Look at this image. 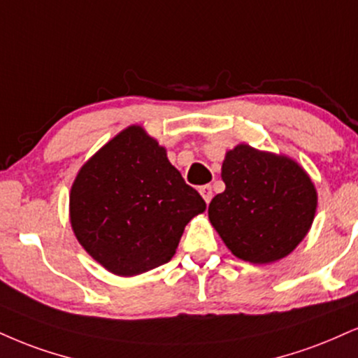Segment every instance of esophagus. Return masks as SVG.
<instances>
[{
	"instance_id": "34e87169",
	"label": "esophagus",
	"mask_w": 358,
	"mask_h": 358,
	"mask_svg": "<svg viewBox=\"0 0 358 358\" xmlns=\"http://www.w3.org/2000/svg\"><path fill=\"white\" fill-rule=\"evenodd\" d=\"M200 195L203 196V200L206 201V203H210V200H212V196H213L212 185H203V187H200Z\"/></svg>"
}]
</instances>
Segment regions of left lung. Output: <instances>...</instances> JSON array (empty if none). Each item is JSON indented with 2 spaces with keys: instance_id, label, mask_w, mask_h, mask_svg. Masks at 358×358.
I'll use <instances>...</instances> for the list:
<instances>
[{
  "instance_id": "8db88e82",
  "label": "left lung",
  "mask_w": 358,
  "mask_h": 358,
  "mask_svg": "<svg viewBox=\"0 0 358 358\" xmlns=\"http://www.w3.org/2000/svg\"><path fill=\"white\" fill-rule=\"evenodd\" d=\"M225 192L210 201L208 218L235 257L272 264L303 240L317 210V190L299 163L236 145L222 165Z\"/></svg>"
}]
</instances>
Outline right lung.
Masks as SVG:
<instances>
[{"label": "right lung", "mask_w": 358, "mask_h": 358, "mask_svg": "<svg viewBox=\"0 0 358 358\" xmlns=\"http://www.w3.org/2000/svg\"><path fill=\"white\" fill-rule=\"evenodd\" d=\"M206 203L141 127H128L76 175L70 220L76 238L120 277L148 272L175 255L185 227Z\"/></svg>", "instance_id": "right-lung-1"}]
</instances>
